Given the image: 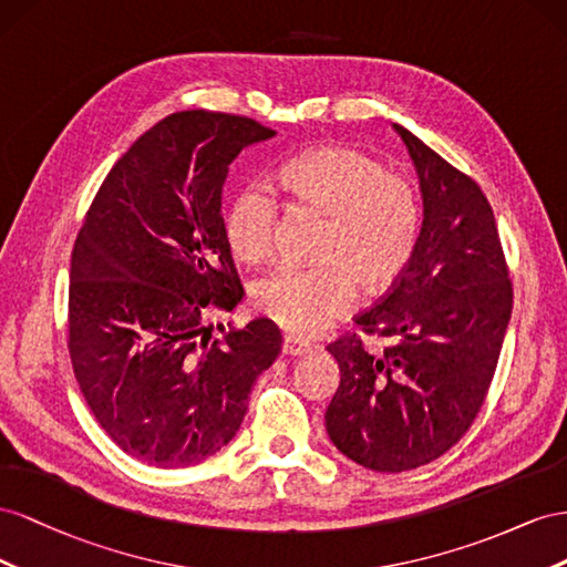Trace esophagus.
<instances>
[{"mask_svg":"<svg viewBox=\"0 0 567 567\" xmlns=\"http://www.w3.org/2000/svg\"><path fill=\"white\" fill-rule=\"evenodd\" d=\"M311 351H313V347L309 342H303V339H299L295 334L285 337V342H282V353L285 355H306Z\"/></svg>","mask_w":567,"mask_h":567,"instance_id":"obj_1","label":"esophagus"}]
</instances>
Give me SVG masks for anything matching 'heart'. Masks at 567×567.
I'll use <instances>...</instances> for the list:
<instances>
[{
  "instance_id": "heart-1",
  "label": "heart",
  "mask_w": 567,
  "mask_h": 567,
  "mask_svg": "<svg viewBox=\"0 0 567 567\" xmlns=\"http://www.w3.org/2000/svg\"><path fill=\"white\" fill-rule=\"evenodd\" d=\"M289 202L326 216L318 266H280L254 287V303L272 322L301 337L326 330L344 316L355 295L390 287L409 266L420 233V204L413 185L386 173L380 161L351 147H316L285 161L275 175ZM278 206L261 185L241 189L228 216L225 237L245 264L270 254Z\"/></svg>"
}]
</instances>
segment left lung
Instances as JSON below:
<instances>
[{
    "instance_id": "8db88e82",
    "label": "left lung",
    "mask_w": 567,
    "mask_h": 567,
    "mask_svg": "<svg viewBox=\"0 0 567 567\" xmlns=\"http://www.w3.org/2000/svg\"><path fill=\"white\" fill-rule=\"evenodd\" d=\"M417 173L423 220L409 266L355 316L390 347L355 334L328 347L339 386L326 413L332 444L378 473H403L454 446L489 390L513 289L492 206L475 181L394 123Z\"/></svg>"
}]
</instances>
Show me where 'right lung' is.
<instances>
[{
	"label": "right lung",
	"mask_w": 567,
	"mask_h": 567,
	"mask_svg": "<svg viewBox=\"0 0 567 567\" xmlns=\"http://www.w3.org/2000/svg\"><path fill=\"white\" fill-rule=\"evenodd\" d=\"M270 137L245 116L171 113L116 161L75 239L73 373L96 423L147 465L187 467L230 444L280 353L268 318L216 337L206 320L245 297L220 214L225 177Z\"/></svg>",
	"instance_id": "1"
}]
</instances>
